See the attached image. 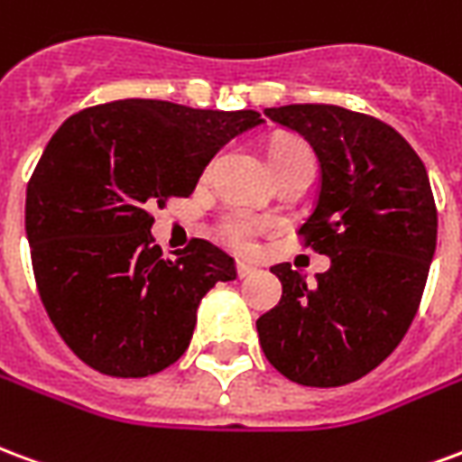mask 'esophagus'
Here are the masks:
<instances>
[{
  "label": "esophagus",
  "mask_w": 462,
  "mask_h": 462,
  "mask_svg": "<svg viewBox=\"0 0 462 462\" xmlns=\"http://www.w3.org/2000/svg\"><path fill=\"white\" fill-rule=\"evenodd\" d=\"M236 273H238V278H248V275H254L255 268L245 261H236Z\"/></svg>",
  "instance_id": "obj_1"
}]
</instances>
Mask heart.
<instances>
[{"instance_id": "heart-1", "label": "heart", "mask_w": 462, "mask_h": 462, "mask_svg": "<svg viewBox=\"0 0 462 462\" xmlns=\"http://www.w3.org/2000/svg\"><path fill=\"white\" fill-rule=\"evenodd\" d=\"M298 150H308V147L300 143L278 144V147H273L271 162L281 160V157H285V154L298 152ZM261 228H263L261 226V221L254 217H248V214H234V217H228L226 221H224V236H226L236 248H251Z\"/></svg>"}]
</instances>
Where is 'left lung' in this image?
I'll return each instance as SVG.
<instances>
[{
	"label": "left lung",
	"mask_w": 462,
	"mask_h": 462,
	"mask_svg": "<svg viewBox=\"0 0 462 462\" xmlns=\"http://www.w3.org/2000/svg\"><path fill=\"white\" fill-rule=\"evenodd\" d=\"M319 162L315 208L298 234L329 271L315 282L273 265L281 302L258 318L265 359L302 386H345L382 365L416 318L436 254L426 167L392 125L339 106L265 107Z\"/></svg>",
	"instance_id": "8db88e82"
}]
</instances>
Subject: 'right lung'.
I'll use <instances>...</instances> for the list:
<instances>
[{"label":"right lung","mask_w":462,"mask_h":462,"mask_svg":"<svg viewBox=\"0 0 462 462\" xmlns=\"http://www.w3.org/2000/svg\"><path fill=\"white\" fill-rule=\"evenodd\" d=\"M263 123L127 97L56 130L26 187V238L43 308L80 362L134 379L187 352L199 302L234 281V258L204 238L164 258L150 208L189 197L214 154Z\"/></svg>","instance_id":"add662e5"}]
</instances>
